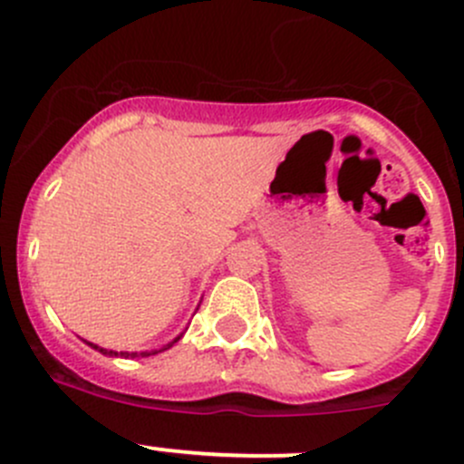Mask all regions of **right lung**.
Masks as SVG:
<instances>
[{
    "mask_svg": "<svg viewBox=\"0 0 464 464\" xmlns=\"http://www.w3.org/2000/svg\"><path fill=\"white\" fill-rule=\"evenodd\" d=\"M181 334H184V332H181ZM181 334L177 336V339H172L170 343L168 345H163V348H159V350H145V353H116V350H105V348H101V345H96V343H89V341H85L87 345H92L93 350H98V353H102V354H107V357H123V359H134V357H150V354H157V353H163V350H168V348H172V345L177 343V341L181 339Z\"/></svg>",
    "mask_w": 464,
    "mask_h": 464,
    "instance_id": "1",
    "label": "right lung"
}]
</instances>
